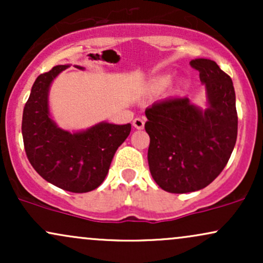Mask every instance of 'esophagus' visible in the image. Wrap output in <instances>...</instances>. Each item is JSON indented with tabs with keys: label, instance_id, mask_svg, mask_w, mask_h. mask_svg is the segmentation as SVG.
Listing matches in <instances>:
<instances>
[{
	"label": "esophagus",
	"instance_id": "1",
	"mask_svg": "<svg viewBox=\"0 0 263 263\" xmlns=\"http://www.w3.org/2000/svg\"><path fill=\"white\" fill-rule=\"evenodd\" d=\"M144 122H146V120L143 119V117H137V119L134 120V126L135 128L137 129H142L144 127Z\"/></svg>",
	"mask_w": 263,
	"mask_h": 263
}]
</instances>
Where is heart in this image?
<instances>
[{
  "label": "heart",
  "instance_id": "1",
  "mask_svg": "<svg viewBox=\"0 0 263 263\" xmlns=\"http://www.w3.org/2000/svg\"><path fill=\"white\" fill-rule=\"evenodd\" d=\"M171 83H172V75L164 74L151 81L148 86H147V89H148V91L151 92H161L165 89V87L170 86Z\"/></svg>",
  "mask_w": 263,
  "mask_h": 263
}]
</instances>
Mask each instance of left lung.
<instances>
[{
    "label": "left lung",
    "mask_w": 263,
    "mask_h": 263,
    "mask_svg": "<svg viewBox=\"0 0 263 263\" xmlns=\"http://www.w3.org/2000/svg\"><path fill=\"white\" fill-rule=\"evenodd\" d=\"M190 65L205 86L206 107L185 96L157 101L144 111L151 174L163 190L177 194L209 185L225 168L237 137L231 78L214 60L198 58Z\"/></svg>",
    "instance_id": "1"
}]
</instances>
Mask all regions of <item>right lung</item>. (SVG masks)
Instances as JSON below:
<instances>
[{
    "label": "right lung",
    "mask_w": 263,
    "mask_h": 263,
    "mask_svg": "<svg viewBox=\"0 0 263 263\" xmlns=\"http://www.w3.org/2000/svg\"><path fill=\"white\" fill-rule=\"evenodd\" d=\"M69 66L57 65L35 79L23 108V143L28 161L43 179L68 192L86 193L104 182L115 153L131 132V123L102 121L79 131L60 128L50 114L49 90Z\"/></svg>",
    "instance_id": "add662e5"
}]
</instances>
